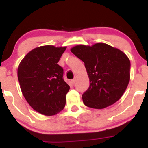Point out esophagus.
I'll list each match as a JSON object with an SVG mask.
<instances>
[{"mask_svg": "<svg viewBox=\"0 0 148 148\" xmlns=\"http://www.w3.org/2000/svg\"><path fill=\"white\" fill-rule=\"evenodd\" d=\"M76 79H72V81H71V83H72V84H75V83H76Z\"/></svg>", "mask_w": 148, "mask_h": 148, "instance_id": "esophagus-1", "label": "esophagus"}]
</instances>
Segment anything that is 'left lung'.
Wrapping results in <instances>:
<instances>
[{
    "instance_id": "left-lung-1",
    "label": "left lung",
    "mask_w": 148,
    "mask_h": 148,
    "mask_svg": "<svg viewBox=\"0 0 148 148\" xmlns=\"http://www.w3.org/2000/svg\"><path fill=\"white\" fill-rule=\"evenodd\" d=\"M71 51L84 62L90 79L82 95L86 106L101 109L121 98L130 80V60L125 53L105 43L79 45Z\"/></svg>"
}]
</instances>
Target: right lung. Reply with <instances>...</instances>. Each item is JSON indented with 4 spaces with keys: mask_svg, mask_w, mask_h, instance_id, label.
Here are the masks:
<instances>
[{
    "mask_svg": "<svg viewBox=\"0 0 148 148\" xmlns=\"http://www.w3.org/2000/svg\"><path fill=\"white\" fill-rule=\"evenodd\" d=\"M67 47L41 46L25 55L17 70L22 94L35 111L54 115L65 106L69 85L62 79L63 69L58 65Z\"/></svg>",
    "mask_w": 148,
    "mask_h": 148,
    "instance_id": "obj_1",
    "label": "right lung"
}]
</instances>
